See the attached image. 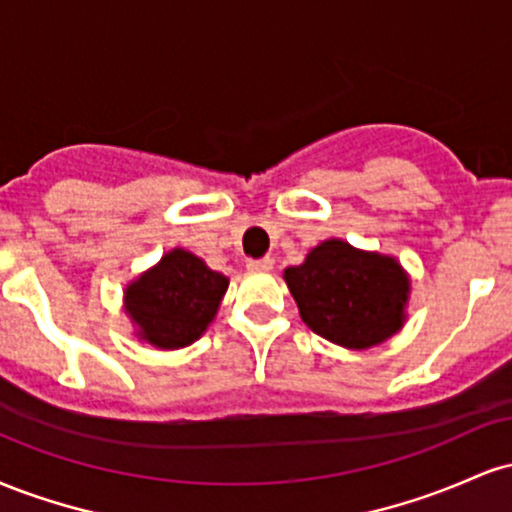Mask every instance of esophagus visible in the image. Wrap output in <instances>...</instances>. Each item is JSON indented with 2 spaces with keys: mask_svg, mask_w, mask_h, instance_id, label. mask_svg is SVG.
<instances>
[{
  "mask_svg": "<svg viewBox=\"0 0 512 512\" xmlns=\"http://www.w3.org/2000/svg\"><path fill=\"white\" fill-rule=\"evenodd\" d=\"M272 267H274L272 257H262V260H250L248 262V269H252V272H269Z\"/></svg>",
  "mask_w": 512,
  "mask_h": 512,
  "instance_id": "34e87169",
  "label": "esophagus"
}]
</instances>
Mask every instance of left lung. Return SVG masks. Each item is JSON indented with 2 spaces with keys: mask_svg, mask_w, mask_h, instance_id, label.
Masks as SVG:
<instances>
[{
  "mask_svg": "<svg viewBox=\"0 0 512 512\" xmlns=\"http://www.w3.org/2000/svg\"><path fill=\"white\" fill-rule=\"evenodd\" d=\"M305 325L344 349H370L402 330L409 276L395 257L330 238L284 272Z\"/></svg>",
  "mask_w": 512,
  "mask_h": 512,
  "instance_id": "left-lung-1",
  "label": "left lung"
}]
</instances>
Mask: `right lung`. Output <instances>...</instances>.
<instances>
[{
  "mask_svg": "<svg viewBox=\"0 0 512 512\" xmlns=\"http://www.w3.org/2000/svg\"><path fill=\"white\" fill-rule=\"evenodd\" d=\"M228 279L202 257L175 248L125 291L137 337L158 349H182L202 337L219 310Z\"/></svg>",
  "mask_w": 512,
  "mask_h": 512,
  "instance_id": "add662e5",
  "label": "right lung"
}]
</instances>
